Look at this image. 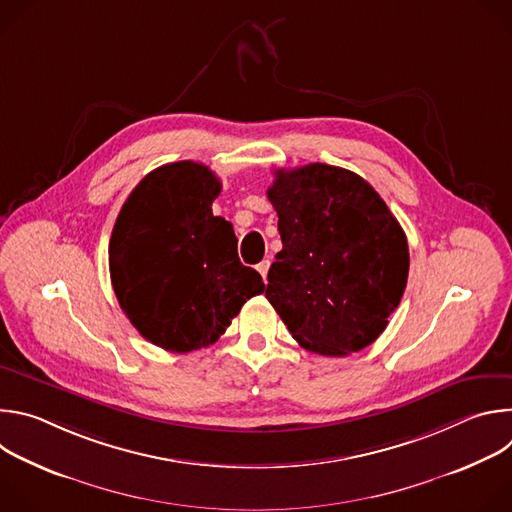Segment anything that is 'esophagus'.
<instances>
[{
	"instance_id": "1",
	"label": "esophagus",
	"mask_w": 512,
	"mask_h": 512,
	"mask_svg": "<svg viewBox=\"0 0 512 512\" xmlns=\"http://www.w3.org/2000/svg\"><path fill=\"white\" fill-rule=\"evenodd\" d=\"M269 261H261L259 265H257V271L261 273V277H263V281H267V271H269Z\"/></svg>"
}]
</instances>
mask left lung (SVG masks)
<instances>
[{"instance_id":"obj_1","label":"left lung","mask_w":512,"mask_h":512,"mask_svg":"<svg viewBox=\"0 0 512 512\" xmlns=\"http://www.w3.org/2000/svg\"><path fill=\"white\" fill-rule=\"evenodd\" d=\"M267 198L283 249L265 298L291 336L324 356L373 344L409 273L407 237L385 200L358 174L328 164L275 170Z\"/></svg>"}]
</instances>
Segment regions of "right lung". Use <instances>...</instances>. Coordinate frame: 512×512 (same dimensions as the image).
<instances>
[{"label": "right lung", "instance_id": "obj_1", "mask_svg": "<svg viewBox=\"0 0 512 512\" xmlns=\"http://www.w3.org/2000/svg\"><path fill=\"white\" fill-rule=\"evenodd\" d=\"M221 188L204 164H166L133 188L115 221V296L137 332L164 350L216 342L265 289L261 275L239 261L233 225L212 214Z\"/></svg>", "mask_w": 512, "mask_h": 512}]
</instances>
